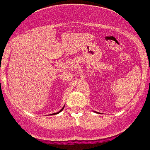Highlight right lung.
<instances>
[{
    "label": "right lung",
    "instance_id": "add662e5",
    "mask_svg": "<svg viewBox=\"0 0 150 150\" xmlns=\"http://www.w3.org/2000/svg\"><path fill=\"white\" fill-rule=\"evenodd\" d=\"M64 107H63V108H62V110H60V111H59V112H61V111H62V110H63V109H64ZM59 112H57V114H58V113H59ZM54 114H56V113H54ZM51 115H53V114H51Z\"/></svg>",
    "mask_w": 150,
    "mask_h": 150
}]
</instances>
